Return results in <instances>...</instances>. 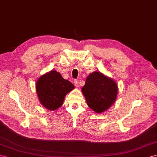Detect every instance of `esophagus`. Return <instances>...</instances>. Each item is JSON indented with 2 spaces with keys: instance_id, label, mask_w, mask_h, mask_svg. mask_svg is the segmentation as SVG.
<instances>
[{
  "instance_id": "esophagus-1",
  "label": "esophagus",
  "mask_w": 157,
  "mask_h": 157,
  "mask_svg": "<svg viewBox=\"0 0 157 157\" xmlns=\"http://www.w3.org/2000/svg\"><path fill=\"white\" fill-rule=\"evenodd\" d=\"M74 85H75V86L76 87H77V88H78V87H79V83H78V80H74Z\"/></svg>"
}]
</instances>
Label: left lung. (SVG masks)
I'll return each instance as SVG.
<instances>
[{
    "mask_svg": "<svg viewBox=\"0 0 157 157\" xmlns=\"http://www.w3.org/2000/svg\"><path fill=\"white\" fill-rule=\"evenodd\" d=\"M82 91L87 105L99 114L108 110L114 103L118 88L114 79L96 71L87 76Z\"/></svg>",
    "mask_w": 157,
    "mask_h": 157,
    "instance_id": "left-lung-1",
    "label": "left lung"
}]
</instances>
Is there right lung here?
Returning <instances> with one entry per match:
<instances>
[{
  "instance_id": "add662e5",
  "label": "right lung",
  "mask_w": 157,
  "mask_h": 157,
  "mask_svg": "<svg viewBox=\"0 0 157 157\" xmlns=\"http://www.w3.org/2000/svg\"><path fill=\"white\" fill-rule=\"evenodd\" d=\"M35 89L41 104L52 111L62 105L66 94L73 90L74 86L53 70L37 79Z\"/></svg>"
}]
</instances>
